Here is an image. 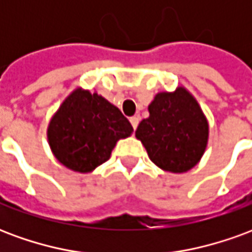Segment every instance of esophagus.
<instances>
[{"label": "esophagus", "mask_w": 252, "mask_h": 252, "mask_svg": "<svg viewBox=\"0 0 252 252\" xmlns=\"http://www.w3.org/2000/svg\"><path fill=\"white\" fill-rule=\"evenodd\" d=\"M129 121H131L133 129H136L137 124H139V121H140V117H139V116H132L131 119H129Z\"/></svg>", "instance_id": "obj_1"}]
</instances>
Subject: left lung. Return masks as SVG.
<instances>
[{"mask_svg":"<svg viewBox=\"0 0 252 252\" xmlns=\"http://www.w3.org/2000/svg\"><path fill=\"white\" fill-rule=\"evenodd\" d=\"M140 121L136 137L158 167L185 173L198 163L208 143V121L197 101L184 88L158 93Z\"/></svg>","mask_w":252,"mask_h":252,"instance_id":"8db88e82","label":"left lung"}]
</instances>
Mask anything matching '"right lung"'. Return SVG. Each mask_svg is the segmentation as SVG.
Here are the masks:
<instances>
[{
	"instance_id": "1",
	"label": "right lung",
	"mask_w": 252,
	"mask_h": 252,
	"mask_svg": "<svg viewBox=\"0 0 252 252\" xmlns=\"http://www.w3.org/2000/svg\"><path fill=\"white\" fill-rule=\"evenodd\" d=\"M132 132L131 123L119 108L97 93L77 89L51 119L48 142L61 163L89 173L106 162L117 140Z\"/></svg>"
}]
</instances>
